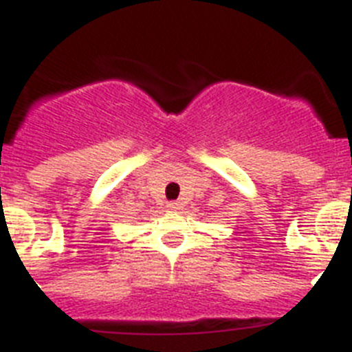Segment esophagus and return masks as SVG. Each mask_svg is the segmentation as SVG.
Returning a JSON list of instances; mask_svg holds the SVG:
<instances>
[{
  "instance_id": "obj_1",
  "label": "esophagus",
  "mask_w": 352,
  "mask_h": 352,
  "mask_svg": "<svg viewBox=\"0 0 352 352\" xmlns=\"http://www.w3.org/2000/svg\"><path fill=\"white\" fill-rule=\"evenodd\" d=\"M167 208H169V210L178 211V210H182V203H178V201H173V203L167 204Z\"/></svg>"
}]
</instances>
